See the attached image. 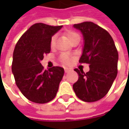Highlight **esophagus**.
Wrapping results in <instances>:
<instances>
[{
	"instance_id": "obj_1",
	"label": "esophagus",
	"mask_w": 129,
	"mask_h": 129,
	"mask_svg": "<svg viewBox=\"0 0 129 129\" xmlns=\"http://www.w3.org/2000/svg\"><path fill=\"white\" fill-rule=\"evenodd\" d=\"M64 70H65V73H68V72H70L71 69L69 68H64Z\"/></svg>"
}]
</instances>
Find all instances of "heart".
I'll return each mask as SVG.
<instances>
[{
    "label": "heart",
    "instance_id": "1",
    "mask_svg": "<svg viewBox=\"0 0 129 129\" xmlns=\"http://www.w3.org/2000/svg\"><path fill=\"white\" fill-rule=\"evenodd\" d=\"M66 35H67V37L68 38V39L70 40V41H71L72 40H73L74 39H75L77 37H79V36L78 35V34H77L76 32H73V31H69L66 33ZM56 36L54 35L53 37L51 38L50 40V46L52 48L54 47L55 45V43H56ZM60 59H61V61L63 63L65 64H70L72 60H73V58L72 56L68 54H62L61 56H60Z\"/></svg>",
    "mask_w": 129,
    "mask_h": 129
}]
</instances>
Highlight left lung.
<instances>
[{
	"mask_svg": "<svg viewBox=\"0 0 129 129\" xmlns=\"http://www.w3.org/2000/svg\"><path fill=\"white\" fill-rule=\"evenodd\" d=\"M84 37V48L79 63L90 65V70L75 69L79 79L73 90L80 100L93 102L104 97L117 74L118 52L113 38L106 30L92 22L75 24Z\"/></svg>",
	"mask_w": 129,
	"mask_h": 129,
	"instance_id": "left-lung-1",
	"label": "left lung"
}]
</instances>
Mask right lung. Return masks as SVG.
Returning a JSON list of instances; mask_svg holds the SVG:
<instances>
[{"mask_svg":"<svg viewBox=\"0 0 129 129\" xmlns=\"http://www.w3.org/2000/svg\"><path fill=\"white\" fill-rule=\"evenodd\" d=\"M62 25L34 24L18 40L14 50L12 71L22 94L32 102L45 104L55 97L64 74L61 67L44 70L40 61L50 52V40Z\"/></svg>","mask_w":129,"mask_h":129,"instance_id":"1","label":"right lung"}]
</instances>
